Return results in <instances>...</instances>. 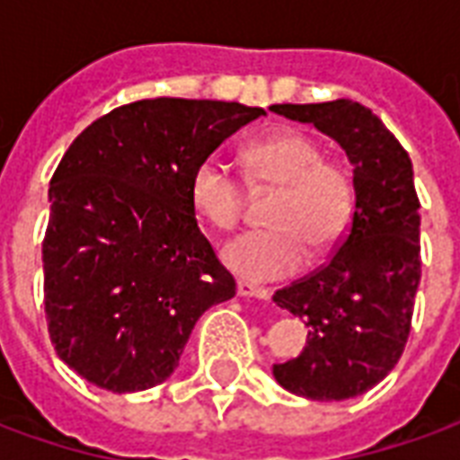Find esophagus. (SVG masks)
Masks as SVG:
<instances>
[{
    "label": "esophagus",
    "instance_id": "1",
    "mask_svg": "<svg viewBox=\"0 0 460 460\" xmlns=\"http://www.w3.org/2000/svg\"><path fill=\"white\" fill-rule=\"evenodd\" d=\"M236 293H239L241 298H259V300H270L269 288H261V286H251L246 280H239V286H236Z\"/></svg>",
    "mask_w": 460,
    "mask_h": 460
}]
</instances>
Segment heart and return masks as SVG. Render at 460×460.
Instances as JSON below:
<instances>
[{
	"instance_id": "b5f03b06",
	"label": "heart",
	"mask_w": 460,
	"mask_h": 460,
	"mask_svg": "<svg viewBox=\"0 0 460 460\" xmlns=\"http://www.w3.org/2000/svg\"><path fill=\"white\" fill-rule=\"evenodd\" d=\"M249 181L279 190L269 229L241 234L224 246V263L241 279L276 280L298 270L305 249L325 256L345 239L355 214V180L340 162L325 160L315 137L300 130L273 132L243 150ZM194 211L217 231H229L243 214V181L217 157L201 160L190 177Z\"/></svg>"
}]
</instances>
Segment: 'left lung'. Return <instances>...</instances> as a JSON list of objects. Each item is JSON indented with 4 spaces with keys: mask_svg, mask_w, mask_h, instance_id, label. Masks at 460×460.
I'll list each match as a JSON object with an SVG mask.
<instances>
[{
    "mask_svg": "<svg viewBox=\"0 0 460 460\" xmlns=\"http://www.w3.org/2000/svg\"><path fill=\"white\" fill-rule=\"evenodd\" d=\"M270 111L315 125L352 164L355 214L335 256L273 296L308 328L303 352L273 365L276 382L305 399L342 402L379 385L409 338L421 280L414 170L385 122L355 101L283 103Z\"/></svg>",
    "mask_w": 460,
    "mask_h": 460,
    "instance_id": "1",
    "label": "left lung"
}]
</instances>
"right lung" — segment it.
Returning <instances> with one entry per match:
<instances>
[{
  "mask_svg": "<svg viewBox=\"0 0 460 460\" xmlns=\"http://www.w3.org/2000/svg\"><path fill=\"white\" fill-rule=\"evenodd\" d=\"M266 115L224 101L152 98L91 122L49 187L46 323L56 355L125 394L160 385L204 310L236 283L197 226L190 177Z\"/></svg>",
  "mask_w": 460,
  "mask_h": 460,
  "instance_id": "add662e5",
  "label": "right lung"
}]
</instances>
